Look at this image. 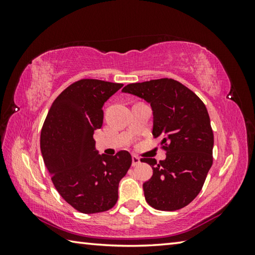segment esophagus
I'll return each instance as SVG.
<instances>
[{"label":"esophagus","instance_id":"34e87169","mask_svg":"<svg viewBox=\"0 0 255 255\" xmlns=\"http://www.w3.org/2000/svg\"><path fill=\"white\" fill-rule=\"evenodd\" d=\"M139 164H140L139 157H137L136 155H132V156H131V165L132 166H137V165H139Z\"/></svg>","mask_w":255,"mask_h":255}]
</instances>
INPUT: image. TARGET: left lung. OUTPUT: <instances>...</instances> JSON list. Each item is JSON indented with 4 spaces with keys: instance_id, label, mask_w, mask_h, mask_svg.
<instances>
[{
    "instance_id": "1",
    "label": "left lung",
    "mask_w": 255,
    "mask_h": 255,
    "mask_svg": "<svg viewBox=\"0 0 255 255\" xmlns=\"http://www.w3.org/2000/svg\"><path fill=\"white\" fill-rule=\"evenodd\" d=\"M123 92L148 102L153 110V136L162 139L166 158H141L153 175L143 184L147 204L173 211L189 205L201 191L213 165L214 133L207 108L197 94L172 79L128 84Z\"/></svg>"
}]
</instances>
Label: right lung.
<instances>
[{"mask_svg":"<svg viewBox=\"0 0 255 255\" xmlns=\"http://www.w3.org/2000/svg\"><path fill=\"white\" fill-rule=\"evenodd\" d=\"M123 88L120 83L83 79L56 98L40 135L45 165L56 190L67 204L83 214L111 209L118 185L131 165V155H100L93 139L103 123L102 107Z\"/></svg>","mask_w":255,"mask_h":255,"instance_id":"right-lung-1","label":"right lung"}]
</instances>
